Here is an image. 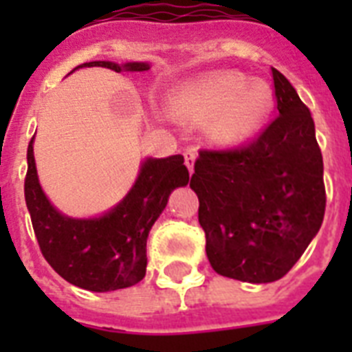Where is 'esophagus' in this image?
Returning <instances> with one entry per match:
<instances>
[{
    "instance_id": "esophagus-1",
    "label": "esophagus",
    "mask_w": 352,
    "mask_h": 352,
    "mask_svg": "<svg viewBox=\"0 0 352 352\" xmlns=\"http://www.w3.org/2000/svg\"><path fill=\"white\" fill-rule=\"evenodd\" d=\"M195 159H197V149L195 148H188L184 151V164L190 171H193V164H195Z\"/></svg>"
}]
</instances>
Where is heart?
<instances>
[{"instance_id":"obj_1","label":"heart","mask_w":352,"mask_h":352,"mask_svg":"<svg viewBox=\"0 0 352 352\" xmlns=\"http://www.w3.org/2000/svg\"><path fill=\"white\" fill-rule=\"evenodd\" d=\"M272 107V93L267 84L254 82L239 73H214L192 85L179 102V113L193 120L219 115L214 137L219 142L235 144L259 129Z\"/></svg>"}]
</instances>
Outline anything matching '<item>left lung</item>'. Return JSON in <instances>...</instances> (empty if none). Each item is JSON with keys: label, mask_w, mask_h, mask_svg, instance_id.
<instances>
[{"label": "left lung", "mask_w": 352, "mask_h": 352, "mask_svg": "<svg viewBox=\"0 0 352 352\" xmlns=\"http://www.w3.org/2000/svg\"><path fill=\"white\" fill-rule=\"evenodd\" d=\"M272 78L278 117L246 146L201 149L190 181L210 265L246 283H272L294 267L327 201L311 111L278 69Z\"/></svg>", "instance_id": "left-lung-1"}]
</instances>
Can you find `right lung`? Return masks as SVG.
Instances as JSON below:
<instances>
[{
  "mask_svg": "<svg viewBox=\"0 0 352 352\" xmlns=\"http://www.w3.org/2000/svg\"><path fill=\"white\" fill-rule=\"evenodd\" d=\"M78 67H106L120 73L148 71L149 63L89 62ZM32 142L34 137L27 149L25 203L47 263L65 281L93 292L137 285L146 276V241L151 226L166 208L170 193L190 181L184 157L144 160L137 181L115 208L95 219H73L60 214L41 190Z\"/></svg>",
  "mask_w": 352,
  "mask_h": 352,
  "instance_id": "1",
  "label": "right lung"
}]
</instances>
